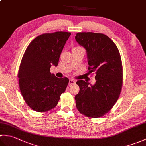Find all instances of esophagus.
I'll use <instances>...</instances> for the list:
<instances>
[{"instance_id": "obj_1", "label": "esophagus", "mask_w": 146, "mask_h": 146, "mask_svg": "<svg viewBox=\"0 0 146 146\" xmlns=\"http://www.w3.org/2000/svg\"><path fill=\"white\" fill-rule=\"evenodd\" d=\"M75 82L73 80H72V79H70V80H69V85H73V84H75Z\"/></svg>"}]
</instances>
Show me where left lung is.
Listing matches in <instances>:
<instances>
[{"instance_id": "8db88e82", "label": "left lung", "mask_w": 146, "mask_h": 146, "mask_svg": "<svg viewBox=\"0 0 146 146\" xmlns=\"http://www.w3.org/2000/svg\"><path fill=\"white\" fill-rule=\"evenodd\" d=\"M78 44L85 48L90 73L95 74V85L83 80L76 82L80 92L75 95L76 106L88 117L104 116L119 98L122 86V64L119 49L112 40L102 33H78Z\"/></svg>"}]
</instances>
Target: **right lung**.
<instances>
[{
  "mask_svg": "<svg viewBox=\"0 0 146 146\" xmlns=\"http://www.w3.org/2000/svg\"><path fill=\"white\" fill-rule=\"evenodd\" d=\"M70 33H45L33 39L22 58L18 71L22 96L28 106L38 112L54 108L64 92L69 80L59 78L50 73L57 66L62 50Z\"/></svg>",
  "mask_w": 146,
  "mask_h": 146,
  "instance_id": "1",
  "label": "right lung"
}]
</instances>
